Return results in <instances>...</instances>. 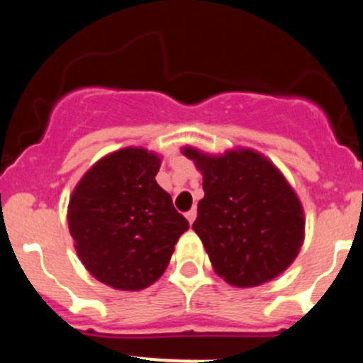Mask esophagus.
I'll list each match as a JSON object with an SVG mask.
<instances>
[{
  "label": "esophagus",
  "instance_id": "esophagus-1",
  "mask_svg": "<svg viewBox=\"0 0 363 363\" xmlns=\"http://www.w3.org/2000/svg\"><path fill=\"white\" fill-rule=\"evenodd\" d=\"M186 218H187V222H189V223L194 222V218H196V210H194V208H191L189 211H186Z\"/></svg>",
  "mask_w": 363,
  "mask_h": 363
}]
</instances>
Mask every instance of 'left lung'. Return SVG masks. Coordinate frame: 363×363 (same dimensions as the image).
I'll use <instances>...</instances> for the list:
<instances>
[{"label": "left lung", "instance_id": "1", "mask_svg": "<svg viewBox=\"0 0 363 363\" xmlns=\"http://www.w3.org/2000/svg\"><path fill=\"white\" fill-rule=\"evenodd\" d=\"M184 155L203 172L205 198L193 228L215 272L234 286L273 280L297 257L303 211L297 194L269 160L252 150Z\"/></svg>", "mask_w": 363, "mask_h": 363}]
</instances>
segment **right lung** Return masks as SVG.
Here are the masks:
<instances>
[{
  "label": "right lung",
  "instance_id": "right-lung-1",
  "mask_svg": "<svg viewBox=\"0 0 363 363\" xmlns=\"http://www.w3.org/2000/svg\"><path fill=\"white\" fill-rule=\"evenodd\" d=\"M160 158L143 148L104 157L68 206L69 234L91 277L118 290L147 289L167 268L189 222L157 184Z\"/></svg>",
  "mask_w": 363,
  "mask_h": 363
}]
</instances>
